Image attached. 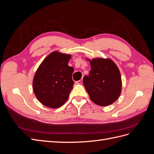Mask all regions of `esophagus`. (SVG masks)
<instances>
[{"mask_svg": "<svg viewBox=\"0 0 154 154\" xmlns=\"http://www.w3.org/2000/svg\"><path fill=\"white\" fill-rule=\"evenodd\" d=\"M76 83H77V84H82V83H83V79H81L80 80L77 81Z\"/></svg>", "mask_w": 154, "mask_h": 154, "instance_id": "esophagus-1", "label": "esophagus"}]
</instances>
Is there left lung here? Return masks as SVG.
<instances>
[{"instance_id":"left-lung-1","label":"left lung","mask_w":154,"mask_h":154,"mask_svg":"<svg viewBox=\"0 0 154 154\" xmlns=\"http://www.w3.org/2000/svg\"><path fill=\"white\" fill-rule=\"evenodd\" d=\"M87 60L91 69L88 76L83 77V82L91 100L100 106L112 104L122 92V77L118 67L110 59Z\"/></svg>"}]
</instances>
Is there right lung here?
I'll list each match as a JSON object with an SVG mask.
<instances>
[{
  "label": "right lung",
  "mask_w": 154,
  "mask_h": 154,
  "mask_svg": "<svg viewBox=\"0 0 154 154\" xmlns=\"http://www.w3.org/2000/svg\"><path fill=\"white\" fill-rule=\"evenodd\" d=\"M71 55L54 51L40 65L35 73L32 88L44 105L57 109L67 100L72 89L74 68L68 66Z\"/></svg>",
  "instance_id": "add662e5"
}]
</instances>
